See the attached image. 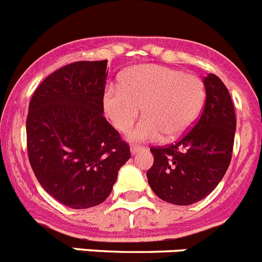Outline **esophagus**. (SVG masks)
I'll use <instances>...</instances> for the list:
<instances>
[{
  "label": "esophagus",
  "mask_w": 262,
  "mask_h": 262,
  "mask_svg": "<svg viewBox=\"0 0 262 262\" xmlns=\"http://www.w3.org/2000/svg\"><path fill=\"white\" fill-rule=\"evenodd\" d=\"M129 149H131V154H136V152H139V151H143V149H144V147H143V145L133 144L131 147H129Z\"/></svg>",
  "instance_id": "esophagus-1"
}]
</instances>
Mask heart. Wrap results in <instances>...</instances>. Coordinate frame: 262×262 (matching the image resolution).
I'll use <instances>...</instances> for the list:
<instances>
[{"label":"heart","mask_w":262,"mask_h":262,"mask_svg":"<svg viewBox=\"0 0 262 262\" xmlns=\"http://www.w3.org/2000/svg\"><path fill=\"white\" fill-rule=\"evenodd\" d=\"M206 101L198 76L157 64L133 67L122 75L119 88L108 86L103 108L119 133H127L142 108L143 120L131 131L133 140L181 136L194 126Z\"/></svg>","instance_id":"obj_1"}]
</instances>
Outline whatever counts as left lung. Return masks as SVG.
Listing matches in <instances>:
<instances>
[{"label": "left lung", "instance_id": "1", "mask_svg": "<svg viewBox=\"0 0 262 262\" xmlns=\"http://www.w3.org/2000/svg\"><path fill=\"white\" fill-rule=\"evenodd\" d=\"M206 102L200 119L174 144L151 147L148 184L159 198L193 205L214 190L231 163L236 117L228 89L217 76L203 78Z\"/></svg>", "mask_w": 262, "mask_h": 262}]
</instances>
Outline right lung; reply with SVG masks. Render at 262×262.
Masks as SVG:
<instances>
[{
	"label": "right lung",
	"instance_id": "right-lung-1",
	"mask_svg": "<svg viewBox=\"0 0 262 262\" xmlns=\"http://www.w3.org/2000/svg\"><path fill=\"white\" fill-rule=\"evenodd\" d=\"M107 60L75 61L35 89L26 120L27 155L41 187L71 209L102 203L129 145L103 117Z\"/></svg>",
	"mask_w": 262,
	"mask_h": 262
}]
</instances>
